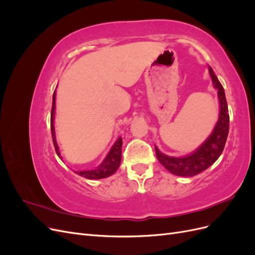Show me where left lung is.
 <instances>
[{
  "instance_id": "obj_1",
  "label": "left lung",
  "mask_w": 255,
  "mask_h": 255,
  "mask_svg": "<svg viewBox=\"0 0 255 255\" xmlns=\"http://www.w3.org/2000/svg\"><path fill=\"white\" fill-rule=\"evenodd\" d=\"M210 69V74L214 87L217 89L219 100V118L213 129L212 134L208 136L205 141L199 146L197 150L190 153L187 156L174 157L168 156L161 153L155 145L156 157L159 163L163 165L169 172L179 176H194L200 172L204 171L210 166H212L225 148V144L229 134V110L227 104V99L225 95V89L218 81L217 76L214 73L213 69Z\"/></svg>"
}]
</instances>
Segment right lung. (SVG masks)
<instances>
[{
	"label": "right lung",
	"mask_w": 255,
	"mask_h": 255,
	"mask_svg": "<svg viewBox=\"0 0 255 255\" xmlns=\"http://www.w3.org/2000/svg\"><path fill=\"white\" fill-rule=\"evenodd\" d=\"M55 100H56V90L54 91L53 94V102H52V112H51V132H52V138H53V143L55 146V151L57 155L61 159L59 148L56 142V137H55V128H54V114H55ZM121 152H122V138L119 137L110 152L107 153L106 157L104 160L100 164L97 168L91 169V170H83V171H74L76 174H79L85 179L89 180H99V179H104V177L111 176L114 174L117 169L120 166L121 163Z\"/></svg>",
	"instance_id": "right-lung-1"
}]
</instances>
